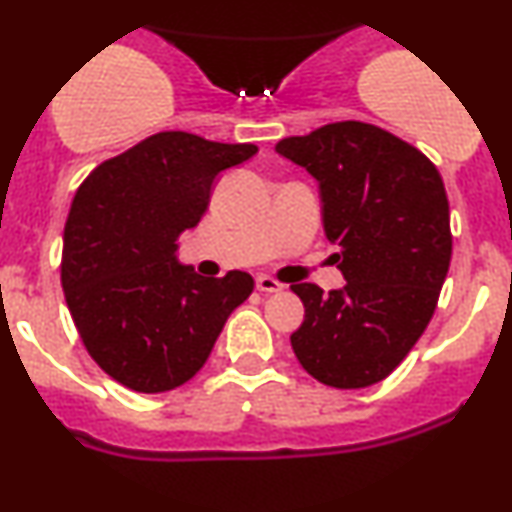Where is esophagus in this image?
<instances>
[{
  "instance_id": "1",
  "label": "esophagus",
  "mask_w": 512,
  "mask_h": 512,
  "mask_svg": "<svg viewBox=\"0 0 512 512\" xmlns=\"http://www.w3.org/2000/svg\"><path fill=\"white\" fill-rule=\"evenodd\" d=\"M255 284H257V291H262V293H281L284 291V284H281V281H276V279H272V276H257L255 279Z\"/></svg>"
}]
</instances>
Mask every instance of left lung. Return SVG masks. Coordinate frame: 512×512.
<instances>
[{
	"instance_id": "1",
	"label": "left lung",
	"mask_w": 512,
	"mask_h": 512,
	"mask_svg": "<svg viewBox=\"0 0 512 512\" xmlns=\"http://www.w3.org/2000/svg\"><path fill=\"white\" fill-rule=\"evenodd\" d=\"M276 151L320 182L322 223L344 289L293 284L301 366L337 390L385 380L431 322L452 255L443 178L419 149L368 122H332Z\"/></svg>"
}]
</instances>
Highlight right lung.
<instances>
[{
    "mask_svg": "<svg viewBox=\"0 0 512 512\" xmlns=\"http://www.w3.org/2000/svg\"><path fill=\"white\" fill-rule=\"evenodd\" d=\"M255 154V144L158 132L76 190L64 223V298L86 351L120 385L144 395L185 385L248 301V272L199 276L175 250L207 211L216 175Z\"/></svg>",
    "mask_w": 512,
    "mask_h": 512,
    "instance_id": "1",
    "label": "right lung"
}]
</instances>
